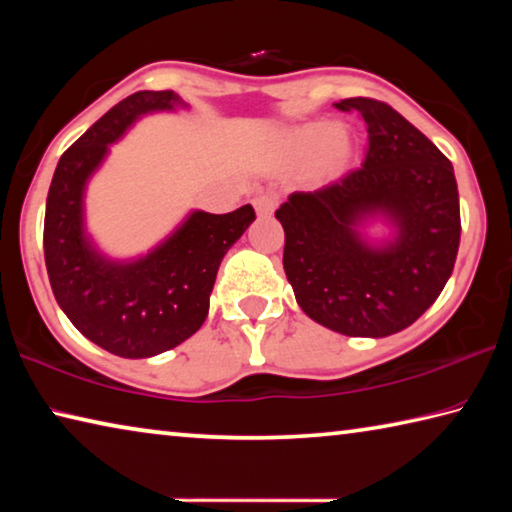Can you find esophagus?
<instances>
[{
  "mask_svg": "<svg viewBox=\"0 0 512 512\" xmlns=\"http://www.w3.org/2000/svg\"><path fill=\"white\" fill-rule=\"evenodd\" d=\"M253 205H255V212L259 216H268V214H273V210L277 207V196L275 194H259L253 198Z\"/></svg>",
  "mask_w": 512,
  "mask_h": 512,
  "instance_id": "1",
  "label": "esophagus"
}]
</instances>
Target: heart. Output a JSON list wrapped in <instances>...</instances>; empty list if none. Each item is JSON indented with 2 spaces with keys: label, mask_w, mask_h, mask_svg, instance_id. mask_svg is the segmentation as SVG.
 <instances>
[{
  "label": "heart",
  "mask_w": 512,
  "mask_h": 512,
  "mask_svg": "<svg viewBox=\"0 0 512 512\" xmlns=\"http://www.w3.org/2000/svg\"><path fill=\"white\" fill-rule=\"evenodd\" d=\"M341 142V128L336 124H316L298 135V149L302 153H323Z\"/></svg>",
  "instance_id": "1"
}]
</instances>
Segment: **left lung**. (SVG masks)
I'll list each match as a JSON object with an SVG mask.
<instances>
[{
	"instance_id": "left-lung-1",
	"label": "left lung",
	"mask_w": 512,
	"mask_h": 512,
	"mask_svg": "<svg viewBox=\"0 0 512 512\" xmlns=\"http://www.w3.org/2000/svg\"><path fill=\"white\" fill-rule=\"evenodd\" d=\"M366 121V160L316 192H293L275 212L284 228V273L300 309L345 336H388L413 325L454 271L461 207L454 167L388 103H334ZM398 225L386 249L353 230L363 215Z\"/></svg>"
}]
</instances>
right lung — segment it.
Here are the masks:
<instances>
[{"label":"right lung","mask_w":512,"mask_h":512,"mask_svg":"<svg viewBox=\"0 0 512 512\" xmlns=\"http://www.w3.org/2000/svg\"><path fill=\"white\" fill-rule=\"evenodd\" d=\"M185 106L176 92H135L110 108L63 153L45 212V264L56 302L99 348L144 359L176 348L201 329L216 271L230 246L255 221L253 205L228 214L194 212L144 259L101 257L83 232V189L108 144L151 110Z\"/></svg>","instance_id":"right-lung-1"}]
</instances>
